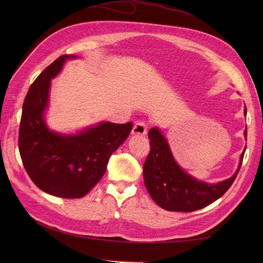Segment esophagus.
I'll return each instance as SVG.
<instances>
[{
  "label": "esophagus",
  "instance_id": "34e87169",
  "mask_svg": "<svg viewBox=\"0 0 263 263\" xmlns=\"http://www.w3.org/2000/svg\"><path fill=\"white\" fill-rule=\"evenodd\" d=\"M132 134L135 136H145L147 134V124L144 122H137L134 125Z\"/></svg>",
  "mask_w": 263,
  "mask_h": 263
}]
</instances>
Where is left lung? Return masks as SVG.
<instances>
[{
  "label": "left lung",
  "instance_id": "1",
  "mask_svg": "<svg viewBox=\"0 0 263 263\" xmlns=\"http://www.w3.org/2000/svg\"><path fill=\"white\" fill-rule=\"evenodd\" d=\"M245 114L247 110L245 109ZM247 137V129L245 130ZM150 151L144 164V181L151 198L160 208L170 212H194L201 210L224 195L232 186L242 163L232 178L216 184L197 181L183 171L174 160L168 142L158 128L148 133Z\"/></svg>",
  "mask_w": 263,
  "mask_h": 263
}]
</instances>
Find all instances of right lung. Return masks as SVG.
Returning a JSON list of instances; mask_svg holds the SVG:
<instances>
[{"label": "right lung", "mask_w": 263, "mask_h": 263, "mask_svg": "<svg viewBox=\"0 0 263 263\" xmlns=\"http://www.w3.org/2000/svg\"><path fill=\"white\" fill-rule=\"evenodd\" d=\"M62 54L30 85L24 100L18 149L22 161L36 186L62 198L86 195L104 176L109 157L128 137L133 123H101L77 135L51 132L45 123L50 80L67 59Z\"/></svg>", "instance_id": "add662e5"}]
</instances>
